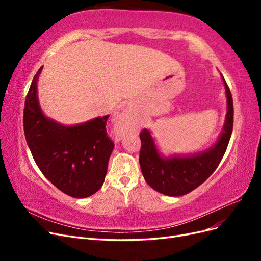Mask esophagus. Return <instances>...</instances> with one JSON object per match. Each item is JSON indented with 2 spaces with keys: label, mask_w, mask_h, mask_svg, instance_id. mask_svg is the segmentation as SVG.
Wrapping results in <instances>:
<instances>
[{
  "label": "esophagus",
  "mask_w": 261,
  "mask_h": 261,
  "mask_svg": "<svg viewBox=\"0 0 261 261\" xmlns=\"http://www.w3.org/2000/svg\"><path fill=\"white\" fill-rule=\"evenodd\" d=\"M134 124L133 114L129 110H123L122 113L116 116L114 132L116 135H124L125 133H127Z\"/></svg>",
  "instance_id": "34e87169"
}]
</instances>
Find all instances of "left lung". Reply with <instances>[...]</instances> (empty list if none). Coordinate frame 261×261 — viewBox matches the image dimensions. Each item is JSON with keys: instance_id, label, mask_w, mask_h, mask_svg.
<instances>
[{"instance_id": "obj_1", "label": "left lung", "mask_w": 261, "mask_h": 261, "mask_svg": "<svg viewBox=\"0 0 261 261\" xmlns=\"http://www.w3.org/2000/svg\"><path fill=\"white\" fill-rule=\"evenodd\" d=\"M222 80L227 105L225 122L217 143L207 150L191 155L165 158L158 151L150 130L144 128L139 134L141 140L139 153L141 173L145 180L154 191L172 197L186 195L201 185L218 168L232 135L234 113L230 88L223 76Z\"/></svg>"}]
</instances>
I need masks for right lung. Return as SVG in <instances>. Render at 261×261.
<instances>
[{"label": "right lung", "instance_id": "right-lung-1", "mask_svg": "<svg viewBox=\"0 0 261 261\" xmlns=\"http://www.w3.org/2000/svg\"><path fill=\"white\" fill-rule=\"evenodd\" d=\"M31 82L23 109V132L42 174L61 192L74 198L97 193L107 175L114 143L107 135L109 115L65 126L46 117L38 101L37 82Z\"/></svg>", "mask_w": 261, "mask_h": 261}]
</instances>
